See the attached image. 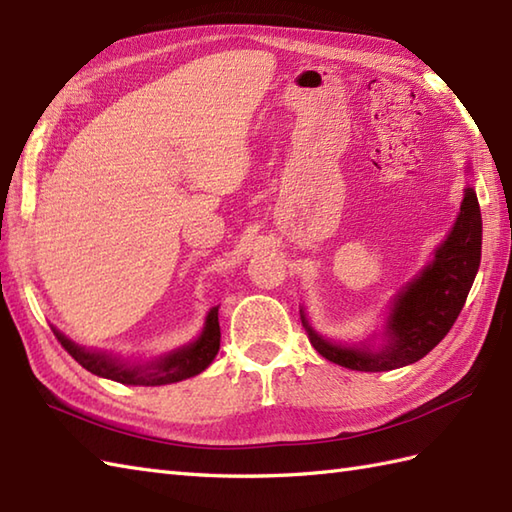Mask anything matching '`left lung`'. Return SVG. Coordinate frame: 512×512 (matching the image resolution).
I'll return each mask as SVG.
<instances>
[{
  "mask_svg": "<svg viewBox=\"0 0 512 512\" xmlns=\"http://www.w3.org/2000/svg\"><path fill=\"white\" fill-rule=\"evenodd\" d=\"M482 259V213L473 187L464 189L460 215L422 273L402 288L385 325L380 350L369 345H341L312 330L301 310L308 339L328 361L356 372H389L420 361L436 347L458 319Z\"/></svg>",
  "mask_w": 512,
  "mask_h": 512,
  "instance_id": "8db88e82",
  "label": "left lung"
}]
</instances>
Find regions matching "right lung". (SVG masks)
Wrapping results in <instances>:
<instances>
[{
	"label": "right lung",
	"mask_w": 512,
	"mask_h": 512,
	"mask_svg": "<svg viewBox=\"0 0 512 512\" xmlns=\"http://www.w3.org/2000/svg\"><path fill=\"white\" fill-rule=\"evenodd\" d=\"M54 334H57V339L74 361L83 365L88 372L101 378L116 380V383L123 385L156 387L198 376L213 363L217 350H220V321H217V308H211V312L206 314L204 330L193 343L147 363H127L112 354L90 352L85 350V347L72 343L68 336H63L59 330H54Z\"/></svg>",
	"instance_id": "1"
}]
</instances>
